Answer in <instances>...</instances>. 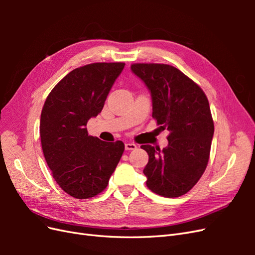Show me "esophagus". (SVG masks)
<instances>
[{
    "mask_svg": "<svg viewBox=\"0 0 255 255\" xmlns=\"http://www.w3.org/2000/svg\"><path fill=\"white\" fill-rule=\"evenodd\" d=\"M125 146H126V150H127V151L137 149V145H136L134 142H127V143L125 144Z\"/></svg>",
    "mask_w": 255,
    "mask_h": 255,
    "instance_id": "obj_1",
    "label": "esophagus"
}]
</instances>
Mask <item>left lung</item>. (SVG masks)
<instances>
[{"label": "left lung", "mask_w": 255, "mask_h": 255, "mask_svg": "<svg viewBox=\"0 0 255 255\" xmlns=\"http://www.w3.org/2000/svg\"><path fill=\"white\" fill-rule=\"evenodd\" d=\"M130 69L151 92L160 129L168 145L160 151L141 145L149 155L143 169L146 186L155 194L176 198L188 192L205 171L214 135L208 100L200 86L170 65L133 64Z\"/></svg>", "instance_id": "1"}]
</instances>
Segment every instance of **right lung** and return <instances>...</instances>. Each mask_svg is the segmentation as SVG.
I'll return each mask as SVG.
<instances>
[{
  "instance_id": "add662e5",
  "label": "right lung",
  "mask_w": 255,
  "mask_h": 255,
  "mask_svg": "<svg viewBox=\"0 0 255 255\" xmlns=\"http://www.w3.org/2000/svg\"><path fill=\"white\" fill-rule=\"evenodd\" d=\"M125 63H94L68 73L45 100L40 138L54 180L76 199L106 188L125 151L120 140L106 142L88 135L87 122L101 113Z\"/></svg>"
}]
</instances>
